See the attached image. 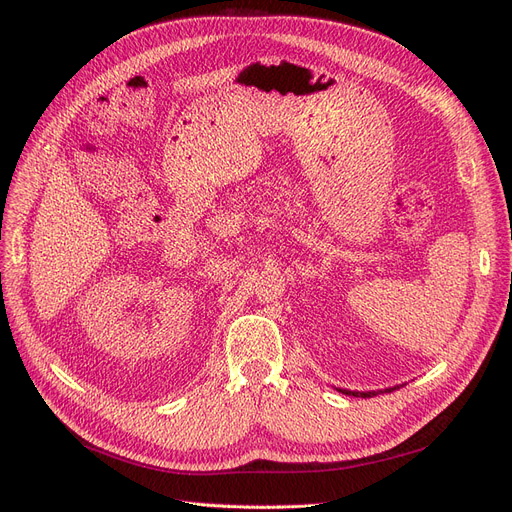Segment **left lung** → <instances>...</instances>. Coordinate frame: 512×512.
Returning a JSON list of instances; mask_svg holds the SVG:
<instances>
[{
	"label": "left lung",
	"instance_id": "obj_1",
	"mask_svg": "<svg viewBox=\"0 0 512 512\" xmlns=\"http://www.w3.org/2000/svg\"><path fill=\"white\" fill-rule=\"evenodd\" d=\"M392 390H396V388H388V392H392ZM342 394H348V396H361V398H371V396H375V394H382V390H378V392H351V390H340Z\"/></svg>",
	"mask_w": 512,
	"mask_h": 512
}]
</instances>
